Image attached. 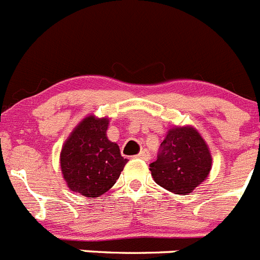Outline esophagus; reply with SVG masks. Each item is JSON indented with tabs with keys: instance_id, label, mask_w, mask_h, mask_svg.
<instances>
[{
	"instance_id": "esophagus-1",
	"label": "esophagus",
	"mask_w": 260,
	"mask_h": 260,
	"mask_svg": "<svg viewBox=\"0 0 260 260\" xmlns=\"http://www.w3.org/2000/svg\"><path fill=\"white\" fill-rule=\"evenodd\" d=\"M137 157L138 158H142V160L147 161V160L150 158V153H148V151H147V150H143V151H141V152L138 153Z\"/></svg>"
}]
</instances>
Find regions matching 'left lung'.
I'll return each instance as SVG.
<instances>
[{"label":"left lung","instance_id":"left-lung-1","mask_svg":"<svg viewBox=\"0 0 260 260\" xmlns=\"http://www.w3.org/2000/svg\"><path fill=\"white\" fill-rule=\"evenodd\" d=\"M157 160L150 165L153 181L173 194L187 195L208 177L210 148L192 126H173L162 141Z\"/></svg>","mask_w":260,"mask_h":260}]
</instances>
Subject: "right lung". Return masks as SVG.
I'll return each mask as SVG.
<instances>
[{"label": "right lung", "mask_w": 260, "mask_h": 260, "mask_svg": "<svg viewBox=\"0 0 260 260\" xmlns=\"http://www.w3.org/2000/svg\"><path fill=\"white\" fill-rule=\"evenodd\" d=\"M109 118L84 117L62 146L59 164L69 189L87 198L105 194L118 180L127 162L118 144L107 137Z\"/></svg>", "instance_id": "1"}]
</instances>
